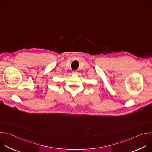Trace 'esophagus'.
<instances>
[{"mask_svg": "<svg viewBox=\"0 0 152 152\" xmlns=\"http://www.w3.org/2000/svg\"><path fill=\"white\" fill-rule=\"evenodd\" d=\"M72 73H73V74H75V75H76V74H77V72L74 70V71L72 72Z\"/></svg>", "mask_w": 152, "mask_h": 152, "instance_id": "esophagus-1", "label": "esophagus"}]
</instances>
